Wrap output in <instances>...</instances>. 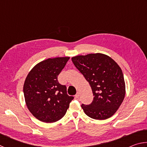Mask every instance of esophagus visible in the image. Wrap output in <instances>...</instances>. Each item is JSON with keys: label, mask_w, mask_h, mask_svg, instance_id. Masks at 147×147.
Here are the masks:
<instances>
[{"label": "esophagus", "mask_w": 147, "mask_h": 147, "mask_svg": "<svg viewBox=\"0 0 147 147\" xmlns=\"http://www.w3.org/2000/svg\"><path fill=\"white\" fill-rule=\"evenodd\" d=\"M79 97V93H77L76 94H75V98H78Z\"/></svg>", "instance_id": "esophagus-1"}]
</instances>
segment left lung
Wrapping results in <instances>:
<instances>
[{"label": "left lung", "instance_id": "left-lung-1", "mask_svg": "<svg viewBox=\"0 0 147 147\" xmlns=\"http://www.w3.org/2000/svg\"><path fill=\"white\" fill-rule=\"evenodd\" d=\"M71 59L89 82L93 93L91 104H82L84 112L97 120L111 117L125 96V82L120 67L110 57L101 53L76 56Z\"/></svg>", "mask_w": 147, "mask_h": 147}]
</instances>
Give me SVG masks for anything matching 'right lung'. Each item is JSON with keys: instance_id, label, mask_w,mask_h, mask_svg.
Returning a JSON list of instances; mask_svg holds the SVG:
<instances>
[{"instance_id": "obj_1", "label": "right lung", "mask_w": 147, "mask_h": 147, "mask_svg": "<svg viewBox=\"0 0 147 147\" xmlns=\"http://www.w3.org/2000/svg\"><path fill=\"white\" fill-rule=\"evenodd\" d=\"M69 57L49 58L35 65L27 75L23 92L27 108L35 117L44 123H54L65 115L73 96L58 76Z\"/></svg>"}]
</instances>
